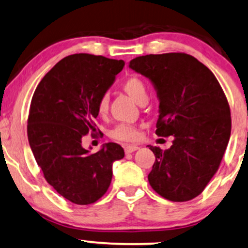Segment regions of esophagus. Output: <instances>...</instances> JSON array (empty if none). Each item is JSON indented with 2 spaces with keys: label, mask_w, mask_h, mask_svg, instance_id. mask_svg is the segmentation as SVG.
I'll list each match as a JSON object with an SVG mask.
<instances>
[{
  "label": "esophagus",
  "mask_w": 248,
  "mask_h": 248,
  "mask_svg": "<svg viewBox=\"0 0 248 248\" xmlns=\"http://www.w3.org/2000/svg\"><path fill=\"white\" fill-rule=\"evenodd\" d=\"M138 146H136V145H127L126 147H124V152H126V154H129V153H133V152L137 151L138 150Z\"/></svg>",
  "instance_id": "1"
}]
</instances>
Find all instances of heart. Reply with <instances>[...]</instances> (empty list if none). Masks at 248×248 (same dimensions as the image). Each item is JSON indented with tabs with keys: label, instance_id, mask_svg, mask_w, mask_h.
I'll return each mask as SVG.
<instances>
[{
	"label": "heart",
	"instance_id": "heart-1",
	"mask_svg": "<svg viewBox=\"0 0 248 248\" xmlns=\"http://www.w3.org/2000/svg\"><path fill=\"white\" fill-rule=\"evenodd\" d=\"M122 88H124V91L126 92L137 104H140L141 101L147 98L146 85H145V82L141 80L140 78L135 77V76L126 79L124 84H122ZM108 108V98L107 95H103L97 103L98 114L102 115L107 113ZM111 136L113 137L114 140H118L133 141L137 140L138 136H140V133H138L136 128L129 126V124H119V126H117L113 130H112Z\"/></svg>",
	"mask_w": 248,
	"mask_h": 248
}]
</instances>
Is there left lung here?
Masks as SVG:
<instances>
[{"mask_svg":"<svg viewBox=\"0 0 248 248\" xmlns=\"http://www.w3.org/2000/svg\"><path fill=\"white\" fill-rule=\"evenodd\" d=\"M129 68L148 78L158 102L157 136H173L170 148L151 146L155 162L148 181L172 202L195 199L222 160L232 133L230 108L216 76L186 53L133 59Z\"/></svg>","mask_w":248,"mask_h":248,"instance_id":"obj_1","label":"left lung"}]
</instances>
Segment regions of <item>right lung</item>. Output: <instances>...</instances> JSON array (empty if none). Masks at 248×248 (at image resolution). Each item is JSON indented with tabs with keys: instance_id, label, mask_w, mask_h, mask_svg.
<instances>
[{
	"instance_id": "obj_1",
	"label": "right lung",
	"mask_w": 248,
	"mask_h": 248,
	"mask_svg": "<svg viewBox=\"0 0 248 248\" xmlns=\"http://www.w3.org/2000/svg\"><path fill=\"white\" fill-rule=\"evenodd\" d=\"M124 67L122 60L101 55H69L44 76L32 95L27 134L36 162L46 181L78 205L107 193L113 162L124 156L115 143L94 154L81 145L82 136L96 131L98 101Z\"/></svg>"
}]
</instances>
